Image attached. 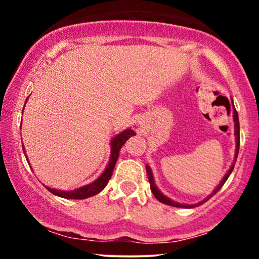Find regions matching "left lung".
<instances>
[{"label": "left lung", "mask_w": 259, "mask_h": 259, "mask_svg": "<svg viewBox=\"0 0 259 259\" xmlns=\"http://www.w3.org/2000/svg\"><path fill=\"white\" fill-rule=\"evenodd\" d=\"M233 112H234V114H233V119H234V135H235V141H236V150H235V160H234L233 164H231L230 169H229V170L227 171V174H225L224 177H223V179H222L221 183H219V185L217 186L215 189H214V191H213L212 194H210L209 196H207V197L204 198L203 201L198 202V203H196V204H184V203H179V202H175V201H173V200H170V198H169V197H167V196H165V195H163L162 192L159 191L158 187H157V185H156V183H154V178H153L152 170H151V168L148 167V165H146V171H147L148 181H150L151 191H152V194L154 195V197H156L157 200H158L159 202H162V203L168 204V206L180 207V208H194V207H196V206H200V204L204 203V202L209 200V198L212 197L213 195H215L217 192H218L219 190L222 189V186L224 185L225 181H227L228 178L230 177L231 171H233V169H234V167H235V162H236L237 154H239V147H240V124H239V114H237V112H236V109H235V107L233 108Z\"/></svg>", "instance_id": "1"}]
</instances>
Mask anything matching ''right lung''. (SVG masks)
I'll use <instances>...</instances> for the list:
<instances>
[{
    "label": "right lung",
    "mask_w": 259,
    "mask_h": 259,
    "mask_svg": "<svg viewBox=\"0 0 259 259\" xmlns=\"http://www.w3.org/2000/svg\"><path fill=\"white\" fill-rule=\"evenodd\" d=\"M136 135L135 132L130 127L123 130V132L115 135L114 138L111 140V157H109V162L107 164V167L103 173L97 178L96 180L92 181V183L88 184V185H84L81 187H78V189L72 190V191H63V190H56V189H51V187H47L46 189L49 190L50 192H52L53 195L58 196V197H63V198H69V200H84V198L91 197V196H95L97 194H100L103 189H105L107 184H108L109 179H111L113 169H114L115 163H117L118 157H119V151L121 146L126 142V140L132 136ZM23 151H24L25 154V148L24 145H23ZM26 157V156H25ZM26 160H28V157H26Z\"/></svg>",
    "instance_id": "add662e5"
}]
</instances>
